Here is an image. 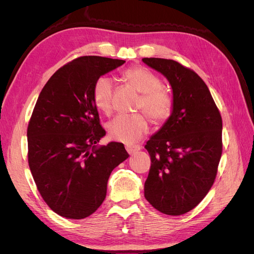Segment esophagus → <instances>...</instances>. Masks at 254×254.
<instances>
[{
    "label": "esophagus",
    "instance_id": "obj_1",
    "mask_svg": "<svg viewBox=\"0 0 254 254\" xmlns=\"http://www.w3.org/2000/svg\"><path fill=\"white\" fill-rule=\"evenodd\" d=\"M141 148L142 147L140 145H126V150L128 151V153H130V155H132V153L140 150Z\"/></svg>",
    "mask_w": 254,
    "mask_h": 254
}]
</instances>
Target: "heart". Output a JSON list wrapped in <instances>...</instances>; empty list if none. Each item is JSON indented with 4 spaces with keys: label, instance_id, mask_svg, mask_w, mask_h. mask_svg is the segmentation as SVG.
I'll return each instance as SVG.
<instances>
[{
    "label": "heart",
    "instance_id": "b5f03b06",
    "mask_svg": "<svg viewBox=\"0 0 254 254\" xmlns=\"http://www.w3.org/2000/svg\"><path fill=\"white\" fill-rule=\"evenodd\" d=\"M124 78L141 93L137 109L143 110L155 123H163L171 117L173 97L162 88V81L150 70L143 66L130 67L123 73ZM93 102L98 110L109 113L112 109L113 81L101 76L93 87ZM112 140L125 144L136 142L147 132L148 122L144 114H122L108 123Z\"/></svg>",
    "mask_w": 254,
    "mask_h": 254
}]
</instances>
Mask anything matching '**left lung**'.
Masks as SVG:
<instances>
[{
    "instance_id": "left-lung-1",
    "label": "left lung",
    "mask_w": 254,
    "mask_h": 254,
    "mask_svg": "<svg viewBox=\"0 0 254 254\" xmlns=\"http://www.w3.org/2000/svg\"><path fill=\"white\" fill-rule=\"evenodd\" d=\"M170 81L173 112L146 142L150 168L144 195L156 210L182 215L209 193L222 152V120L209 88L196 72L172 59L143 58Z\"/></svg>"
}]
</instances>
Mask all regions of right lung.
<instances>
[{"label": "right lung", "instance_id": "obj_1", "mask_svg": "<svg viewBox=\"0 0 254 254\" xmlns=\"http://www.w3.org/2000/svg\"><path fill=\"white\" fill-rule=\"evenodd\" d=\"M124 64L76 58L53 74L37 99L27 127L28 165L43 200L60 216L93 214L105 200L111 172L129 157L122 143L95 146L106 131L92 95L102 75Z\"/></svg>", "mask_w": 254, "mask_h": 254}]
</instances>
